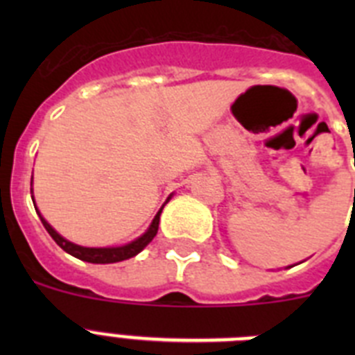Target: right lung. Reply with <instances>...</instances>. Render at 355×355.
Listing matches in <instances>:
<instances>
[{
    "label": "right lung",
    "mask_w": 355,
    "mask_h": 355,
    "mask_svg": "<svg viewBox=\"0 0 355 355\" xmlns=\"http://www.w3.org/2000/svg\"><path fill=\"white\" fill-rule=\"evenodd\" d=\"M31 180H33V178H31ZM31 199H33V197H31ZM168 199H171V197H168ZM163 206H165V205H163ZM163 206L159 208V211L156 213V216L153 218V222H150L149 229H147L142 236L137 238L135 241H131V243H126V245H122V247H99V249H97V247H81V245H76V243H72V241L65 240L64 236H60V234L56 233L55 229H53L51 225L46 222V218L40 215V211H37V213H39L40 220H42L46 231L51 234L53 240H55L56 243H58V245H60L62 249L65 250V252L71 254V256H74V258L81 259V261L101 263V265H105V263H117V261H124V259H130V258H133V256H137L140 250L146 249L147 243H149V241L156 236V233H158L159 215H162Z\"/></svg>",
    "instance_id": "right-lung-1"
}]
</instances>
